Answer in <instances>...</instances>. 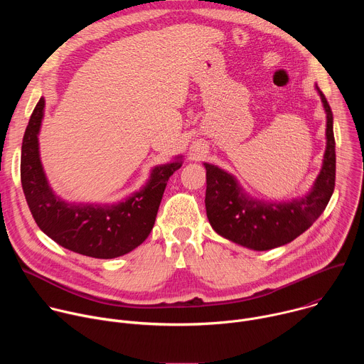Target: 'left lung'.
Listing matches in <instances>:
<instances>
[{
  "instance_id": "left-lung-1",
  "label": "left lung",
  "mask_w": 364,
  "mask_h": 364,
  "mask_svg": "<svg viewBox=\"0 0 364 364\" xmlns=\"http://www.w3.org/2000/svg\"><path fill=\"white\" fill-rule=\"evenodd\" d=\"M327 115L323 167L306 196L292 201H262L250 197L236 177L204 163L205 212L216 233L253 250H269L287 245L311 228L327 207L336 183V141L333 112L316 85Z\"/></svg>"
}]
</instances>
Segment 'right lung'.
<instances>
[{
    "mask_svg": "<svg viewBox=\"0 0 364 364\" xmlns=\"http://www.w3.org/2000/svg\"><path fill=\"white\" fill-rule=\"evenodd\" d=\"M44 105L40 97L21 145V186L37 226L60 246L85 256L112 259L134 250L151 233L167 181L183 164L181 155L154 167L145 186L118 203H69L51 190L40 160Z\"/></svg>",
    "mask_w": 364,
    "mask_h": 364,
    "instance_id": "obj_1",
    "label": "right lung"
}]
</instances>
